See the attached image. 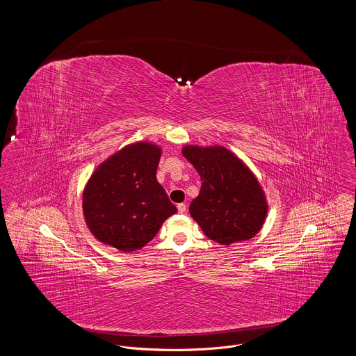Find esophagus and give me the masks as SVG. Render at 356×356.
<instances>
[{
    "mask_svg": "<svg viewBox=\"0 0 356 356\" xmlns=\"http://www.w3.org/2000/svg\"><path fill=\"white\" fill-rule=\"evenodd\" d=\"M177 211L179 213H184L186 211V205L184 203L177 204Z\"/></svg>",
    "mask_w": 356,
    "mask_h": 356,
    "instance_id": "1",
    "label": "esophagus"
}]
</instances>
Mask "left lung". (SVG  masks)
<instances>
[{"instance_id": "1", "label": "left lung", "mask_w": 356, "mask_h": 356, "mask_svg": "<svg viewBox=\"0 0 356 356\" xmlns=\"http://www.w3.org/2000/svg\"><path fill=\"white\" fill-rule=\"evenodd\" d=\"M183 154L203 180L189 213L204 234L222 245L254 237L268 208L254 173L222 147L186 145Z\"/></svg>"}]
</instances>
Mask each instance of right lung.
I'll list each match as a JSON object with an SVG mask.
<instances>
[{"label": "right lung", "instance_id": "obj_1", "mask_svg": "<svg viewBox=\"0 0 356 356\" xmlns=\"http://www.w3.org/2000/svg\"><path fill=\"white\" fill-rule=\"evenodd\" d=\"M161 151L131 144L95 170L85 186L83 209L90 232L122 252L143 248L177 208L157 183Z\"/></svg>", "mask_w": 356, "mask_h": 356}]
</instances>
